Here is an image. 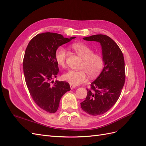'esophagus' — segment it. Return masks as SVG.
Wrapping results in <instances>:
<instances>
[{
	"mask_svg": "<svg viewBox=\"0 0 146 146\" xmlns=\"http://www.w3.org/2000/svg\"><path fill=\"white\" fill-rule=\"evenodd\" d=\"M70 89H71V90H73V89H74V88H76V86L72 85H70Z\"/></svg>",
	"mask_w": 146,
	"mask_h": 146,
	"instance_id": "obj_1",
	"label": "esophagus"
}]
</instances>
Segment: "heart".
Instances as JSON below:
<instances>
[{"label": "heart", "instance_id": "obj_1", "mask_svg": "<svg viewBox=\"0 0 146 146\" xmlns=\"http://www.w3.org/2000/svg\"><path fill=\"white\" fill-rule=\"evenodd\" d=\"M72 47L83 61L80 67L81 70H68L63 74V80L72 85H78L86 80L88 75L91 78L98 76L104 66L102 55L94 54V50L85 44L75 43ZM66 55L67 52L63 47H58L55 52V61L61 67L65 66Z\"/></svg>", "mask_w": 146, "mask_h": 146}]
</instances>
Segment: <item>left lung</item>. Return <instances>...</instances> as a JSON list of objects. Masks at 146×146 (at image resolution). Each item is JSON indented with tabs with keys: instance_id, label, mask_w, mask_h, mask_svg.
Instances as JSON below:
<instances>
[{
	"instance_id": "left-lung-1",
	"label": "left lung",
	"mask_w": 146,
	"mask_h": 146,
	"mask_svg": "<svg viewBox=\"0 0 146 146\" xmlns=\"http://www.w3.org/2000/svg\"><path fill=\"white\" fill-rule=\"evenodd\" d=\"M86 41L100 44L104 67L98 77L91 83V90L81 108L92 116L102 114L116 104L125 83V63L122 52L117 44L107 35H95L83 38Z\"/></svg>"
}]
</instances>
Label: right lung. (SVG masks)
I'll list each match as a JSON object with an SVG mask.
<instances>
[{"label": "right lung", "instance_id": "right-lung-1", "mask_svg": "<svg viewBox=\"0 0 146 146\" xmlns=\"http://www.w3.org/2000/svg\"><path fill=\"white\" fill-rule=\"evenodd\" d=\"M74 38L46 32L36 35L26 48L23 60L26 84L35 104L48 113H55L61 98L70 90L68 82L55 81L51 86L50 82L59 71L55 58L56 49Z\"/></svg>", "mask_w": 146, "mask_h": 146}]
</instances>
